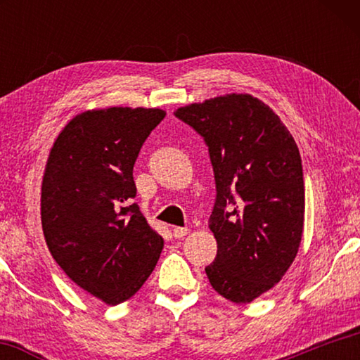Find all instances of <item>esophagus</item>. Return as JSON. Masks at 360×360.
Masks as SVG:
<instances>
[{
    "instance_id": "34e87169",
    "label": "esophagus",
    "mask_w": 360,
    "mask_h": 360,
    "mask_svg": "<svg viewBox=\"0 0 360 360\" xmlns=\"http://www.w3.org/2000/svg\"><path fill=\"white\" fill-rule=\"evenodd\" d=\"M187 233H188V230L186 227H173V236H174V238H184Z\"/></svg>"
}]
</instances>
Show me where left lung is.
I'll list each match as a JSON object with an SVG mask.
<instances>
[{"instance_id": "obj_1", "label": "left lung", "mask_w": 360, "mask_h": 360, "mask_svg": "<svg viewBox=\"0 0 360 360\" xmlns=\"http://www.w3.org/2000/svg\"><path fill=\"white\" fill-rule=\"evenodd\" d=\"M174 115L205 139L214 172L217 254L206 276L227 300L251 303L281 281L300 246V152L281 119L251 95L193 103Z\"/></svg>"}]
</instances>
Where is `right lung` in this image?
<instances>
[{
	"label": "right lung",
	"mask_w": 360,
	"mask_h": 360,
	"mask_svg": "<svg viewBox=\"0 0 360 360\" xmlns=\"http://www.w3.org/2000/svg\"><path fill=\"white\" fill-rule=\"evenodd\" d=\"M162 109L108 108L76 115L49 155L41 222L49 251L79 288L108 304L141 289L163 238L133 203V167Z\"/></svg>",
	"instance_id": "obj_1"
}]
</instances>
